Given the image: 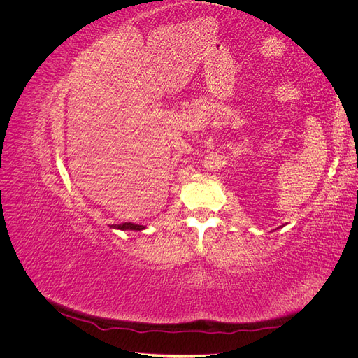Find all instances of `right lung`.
<instances>
[{
	"mask_svg": "<svg viewBox=\"0 0 358 358\" xmlns=\"http://www.w3.org/2000/svg\"><path fill=\"white\" fill-rule=\"evenodd\" d=\"M112 229H117V230H134V231H140L143 230L145 227L143 225H137L133 222H124V224H119V225H112Z\"/></svg>",
	"mask_w": 358,
	"mask_h": 358,
	"instance_id": "right-lung-1",
	"label": "right lung"
}]
</instances>
